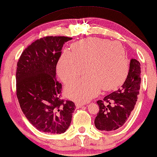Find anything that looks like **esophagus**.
<instances>
[{
	"label": "esophagus",
	"instance_id": "esophagus-1",
	"mask_svg": "<svg viewBox=\"0 0 157 157\" xmlns=\"http://www.w3.org/2000/svg\"><path fill=\"white\" fill-rule=\"evenodd\" d=\"M76 107L77 108H80V107H82V106H84V104H82V103H76Z\"/></svg>",
	"mask_w": 157,
	"mask_h": 157
}]
</instances>
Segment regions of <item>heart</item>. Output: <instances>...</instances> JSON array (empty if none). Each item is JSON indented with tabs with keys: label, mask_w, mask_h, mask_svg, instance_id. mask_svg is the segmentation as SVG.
Returning a JSON list of instances; mask_svg holds the SVG:
<instances>
[{
	"label": "heart",
	"mask_w": 157,
	"mask_h": 157,
	"mask_svg": "<svg viewBox=\"0 0 157 157\" xmlns=\"http://www.w3.org/2000/svg\"><path fill=\"white\" fill-rule=\"evenodd\" d=\"M72 51L65 50L57 64V72L63 82H69L65 93L69 98L87 102L98 94L101 88L112 90L125 80L129 62L124 47L117 41L88 37L72 45Z\"/></svg>",
	"instance_id": "obj_1"
}]
</instances>
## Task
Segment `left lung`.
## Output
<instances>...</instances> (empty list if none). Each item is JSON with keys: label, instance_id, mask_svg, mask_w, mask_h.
Listing matches in <instances>:
<instances>
[{"label": "left lung", "instance_id": "left-lung-1", "mask_svg": "<svg viewBox=\"0 0 157 157\" xmlns=\"http://www.w3.org/2000/svg\"><path fill=\"white\" fill-rule=\"evenodd\" d=\"M140 64L132 59L128 75L117 90L97 101L99 112L95 119L96 128L101 131H114L124 125L134 109L139 95Z\"/></svg>", "mask_w": 157, "mask_h": 157}]
</instances>
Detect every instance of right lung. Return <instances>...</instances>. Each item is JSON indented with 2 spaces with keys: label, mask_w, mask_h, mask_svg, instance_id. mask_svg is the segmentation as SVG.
Segmentation results:
<instances>
[{
  "label": "right lung",
  "mask_w": 157,
  "mask_h": 157,
  "mask_svg": "<svg viewBox=\"0 0 157 157\" xmlns=\"http://www.w3.org/2000/svg\"><path fill=\"white\" fill-rule=\"evenodd\" d=\"M47 36L29 45L17 62V96L24 114L40 131L64 133L70 125L75 105L61 99L56 68L64 44L72 40Z\"/></svg>",
  "instance_id": "obj_1"
}]
</instances>
